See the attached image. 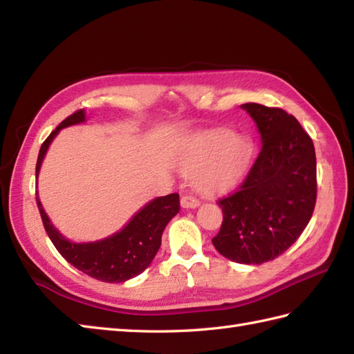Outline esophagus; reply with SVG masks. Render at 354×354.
Instances as JSON below:
<instances>
[{
    "instance_id": "1",
    "label": "esophagus",
    "mask_w": 354,
    "mask_h": 354,
    "mask_svg": "<svg viewBox=\"0 0 354 354\" xmlns=\"http://www.w3.org/2000/svg\"><path fill=\"white\" fill-rule=\"evenodd\" d=\"M181 205L184 207V209H195V207L199 205V201L192 195H184L181 198Z\"/></svg>"
}]
</instances>
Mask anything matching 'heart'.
<instances>
[{"label": "heart", "instance_id": "1", "mask_svg": "<svg viewBox=\"0 0 354 354\" xmlns=\"http://www.w3.org/2000/svg\"><path fill=\"white\" fill-rule=\"evenodd\" d=\"M254 145L248 136L221 129L196 136L185 145L181 169L195 175L201 192L216 193L236 184L248 169Z\"/></svg>", "mask_w": 354, "mask_h": 354}]
</instances>
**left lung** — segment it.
I'll list each match as a JSON object with an SVG mask.
<instances>
[{"mask_svg": "<svg viewBox=\"0 0 354 354\" xmlns=\"http://www.w3.org/2000/svg\"><path fill=\"white\" fill-rule=\"evenodd\" d=\"M261 133L258 158L236 190L218 201L223 225L212 239L216 250L239 264L273 261L307 227L316 204V153L293 115L278 107L241 106Z\"/></svg>", "mask_w": 354, "mask_h": 354, "instance_id": "8db88e82", "label": "left lung"}]
</instances>
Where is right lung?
<instances>
[{"label":"right lung","instance_id":"right-lung-1","mask_svg":"<svg viewBox=\"0 0 354 354\" xmlns=\"http://www.w3.org/2000/svg\"><path fill=\"white\" fill-rule=\"evenodd\" d=\"M84 121V110H78L73 115L67 116L47 136V140L39 149L37 178L48 145L53 141V138L58 135V131ZM37 204L46 233L68 264L102 282H126L127 279L142 273L150 266V262L153 261L159 247H161V236L165 225L179 212V195L171 193V195L159 196L150 201L147 205H144L129 221V224L122 230L106 239L84 242V244H76V242L62 236L50 223L38 196Z\"/></svg>","mask_w":354,"mask_h":354}]
</instances>
